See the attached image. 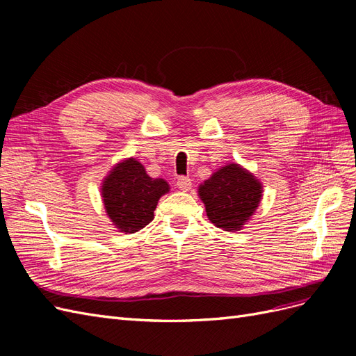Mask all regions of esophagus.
<instances>
[{
  "mask_svg": "<svg viewBox=\"0 0 356 356\" xmlns=\"http://www.w3.org/2000/svg\"><path fill=\"white\" fill-rule=\"evenodd\" d=\"M177 186L182 191H188L191 188V179L188 177H179L177 181Z\"/></svg>",
  "mask_w": 356,
  "mask_h": 356,
  "instance_id": "34e87169",
  "label": "esophagus"
}]
</instances>
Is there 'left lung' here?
<instances>
[{"label": "left lung", "mask_w": 356, "mask_h": 356, "mask_svg": "<svg viewBox=\"0 0 356 356\" xmlns=\"http://www.w3.org/2000/svg\"><path fill=\"white\" fill-rule=\"evenodd\" d=\"M208 218L222 230H239L261 199V184L239 165L230 163L199 187Z\"/></svg>", "instance_id": "obj_1"}]
</instances>
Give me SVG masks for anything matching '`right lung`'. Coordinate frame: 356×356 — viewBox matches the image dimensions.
<instances>
[{"label": "right lung", "mask_w": 356, "mask_h": 356, "mask_svg": "<svg viewBox=\"0 0 356 356\" xmlns=\"http://www.w3.org/2000/svg\"><path fill=\"white\" fill-rule=\"evenodd\" d=\"M168 191L165 179L148 177L139 161L129 159L105 178L102 197L106 213L117 229L135 233L153 221L157 202Z\"/></svg>", "instance_id": "1"}]
</instances>
